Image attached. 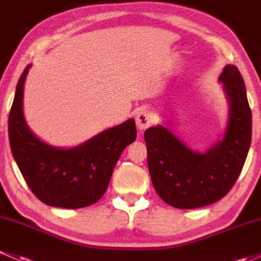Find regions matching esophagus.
I'll list each match as a JSON object with an SVG mask.
<instances>
[{
    "instance_id": "34e87169",
    "label": "esophagus",
    "mask_w": 261,
    "mask_h": 261,
    "mask_svg": "<svg viewBox=\"0 0 261 261\" xmlns=\"http://www.w3.org/2000/svg\"><path fill=\"white\" fill-rule=\"evenodd\" d=\"M136 123H137V127H138V129H141V130L147 129V128L150 127V125L153 124L152 114H150L148 111H146V109H142V111H139L138 113H137Z\"/></svg>"
}]
</instances>
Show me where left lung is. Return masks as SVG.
<instances>
[{"label":"left lung","mask_w":261,"mask_h":261,"mask_svg":"<svg viewBox=\"0 0 261 261\" xmlns=\"http://www.w3.org/2000/svg\"><path fill=\"white\" fill-rule=\"evenodd\" d=\"M229 98L230 115L221 142L205 153L187 148L162 125L144 132L153 187L176 208L203 207L221 200L240 176L251 143V109L245 84L235 65L220 75Z\"/></svg>","instance_id":"8db88e82"}]
</instances>
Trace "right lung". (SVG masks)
<instances>
[{"mask_svg":"<svg viewBox=\"0 0 261 261\" xmlns=\"http://www.w3.org/2000/svg\"><path fill=\"white\" fill-rule=\"evenodd\" d=\"M29 69L30 65L18 79L9 115L13 158L28 186L41 202L63 208L93 205L108 189L118 158L136 141V122L127 120L75 148L51 147L31 133L23 118V83Z\"/></svg>","mask_w":261,"mask_h":261,"instance_id":"right-lung-1","label":"right lung"}]
</instances>
